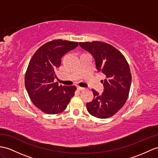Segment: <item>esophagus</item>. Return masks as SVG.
Wrapping results in <instances>:
<instances>
[{
    "label": "esophagus",
    "mask_w": 158,
    "mask_h": 158,
    "mask_svg": "<svg viewBox=\"0 0 158 158\" xmlns=\"http://www.w3.org/2000/svg\"><path fill=\"white\" fill-rule=\"evenodd\" d=\"M77 89H78V90H85V88L80 87V86H78V87H77Z\"/></svg>",
    "instance_id": "obj_1"
}]
</instances>
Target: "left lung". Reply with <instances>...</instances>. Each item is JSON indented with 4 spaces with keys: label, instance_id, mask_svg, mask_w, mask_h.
<instances>
[{
    "label": "left lung",
    "instance_id": "8db88e82",
    "mask_svg": "<svg viewBox=\"0 0 158 158\" xmlns=\"http://www.w3.org/2000/svg\"><path fill=\"white\" fill-rule=\"evenodd\" d=\"M80 47L93 56L96 68L106 76L102 80V94L92 89L94 99L86 103L90 114L100 118L112 117L120 110L127 99L131 74L129 64L122 53L113 46L101 41L80 42Z\"/></svg>",
    "mask_w": 158,
    "mask_h": 158
}]
</instances>
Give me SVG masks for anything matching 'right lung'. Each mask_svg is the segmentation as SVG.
Masks as SVG:
<instances>
[{
  "mask_svg": "<svg viewBox=\"0 0 158 158\" xmlns=\"http://www.w3.org/2000/svg\"><path fill=\"white\" fill-rule=\"evenodd\" d=\"M78 45V42L53 40L42 45L31 59L25 85L30 99L42 112L49 114L63 112L74 97L75 86H59L54 79L61 57Z\"/></svg>",
  "mask_w": 158,
  "mask_h": 158,
  "instance_id": "obj_1",
  "label": "right lung"
}]
</instances>
